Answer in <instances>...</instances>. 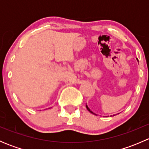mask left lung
<instances>
[{
    "label": "left lung",
    "instance_id": "obj_1",
    "mask_svg": "<svg viewBox=\"0 0 149 149\" xmlns=\"http://www.w3.org/2000/svg\"><path fill=\"white\" fill-rule=\"evenodd\" d=\"M86 109H88V111H89V112H91V113L94 114V115H96V114H95V113H94V112H92V111H91V109H89V108H88V106H87V105H86ZM113 116H115V115H113Z\"/></svg>",
    "mask_w": 149,
    "mask_h": 149
}]
</instances>
